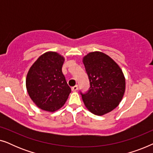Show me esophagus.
<instances>
[{
    "label": "esophagus",
    "instance_id": "obj_1",
    "mask_svg": "<svg viewBox=\"0 0 153 153\" xmlns=\"http://www.w3.org/2000/svg\"><path fill=\"white\" fill-rule=\"evenodd\" d=\"M77 90H78V85H74V86H73L72 88V91H76Z\"/></svg>",
    "mask_w": 153,
    "mask_h": 153
}]
</instances>
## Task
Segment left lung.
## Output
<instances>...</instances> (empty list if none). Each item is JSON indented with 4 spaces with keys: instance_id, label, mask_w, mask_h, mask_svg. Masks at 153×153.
I'll use <instances>...</instances> for the list:
<instances>
[{
    "instance_id": "1",
    "label": "left lung",
    "mask_w": 153,
    "mask_h": 153,
    "mask_svg": "<svg viewBox=\"0 0 153 153\" xmlns=\"http://www.w3.org/2000/svg\"><path fill=\"white\" fill-rule=\"evenodd\" d=\"M90 88L82 93L85 106L91 113L102 116L111 111L123 99L125 79L118 65L106 54L91 52L83 58Z\"/></svg>"
}]
</instances>
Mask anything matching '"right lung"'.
<instances>
[{"label":"right lung","instance_id":"add662e5","mask_svg":"<svg viewBox=\"0 0 153 153\" xmlns=\"http://www.w3.org/2000/svg\"><path fill=\"white\" fill-rule=\"evenodd\" d=\"M63 56L46 52L29 69L26 88L33 102L44 111L54 112L62 107L71 93L62 74Z\"/></svg>","mask_w":153,"mask_h":153}]
</instances>
